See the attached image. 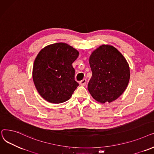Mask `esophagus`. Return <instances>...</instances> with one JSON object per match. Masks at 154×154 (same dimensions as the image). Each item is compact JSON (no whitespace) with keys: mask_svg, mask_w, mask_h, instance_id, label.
Returning <instances> with one entry per match:
<instances>
[{"mask_svg":"<svg viewBox=\"0 0 154 154\" xmlns=\"http://www.w3.org/2000/svg\"><path fill=\"white\" fill-rule=\"evenodd\" d=\"M86 83V79H83V80H82L81 82H79V85L81 86H85Z\"/></svg>","mask_w":154,"mask_h":154,"instance_id":"esophagus-1","label":"esophagus"}]
</instances>
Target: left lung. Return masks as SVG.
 Wrapping results in <instances>:
<instances>
[{
  "label": "left lung",
  "mask_w": 154,
  "mask_h": 154,
  "mask_svg": "<svg viewBox=\"0 0 154 154\" xmlns=\"http://www.w3.org/2000/svg\"><path fill=\"white\" fill-rule=\"evenodd\" d=\"M92 71L88 89L101 103H111L119 98L128 86V63L115 47L103 45L93 51L89 58Z\"/></svg>",
  "instance_id": "obj_1"
}]
</instances>
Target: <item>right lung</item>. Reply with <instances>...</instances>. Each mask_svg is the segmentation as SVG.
I'll list each match as a JSON object with an SVG mask.
<instances>
[{
  "label": "right lung",
  "mask_w": 154,
  "mask_h": 154,
  "mask_svg": "<svg viewBox=\"0 0 154 154\" xmlns=\"http://www.w3.org/2000/svg\"><path fill=\"white\" fill-rule=\"evenodd\" d=\"M78 56L76 49L64 42L52 44L39 51L34 60L32 79L45 100L61 103L71 97L79 85L72 65Z\"/></svg>",
  "instance_id": "right-lung-1"
}]
</instances>
